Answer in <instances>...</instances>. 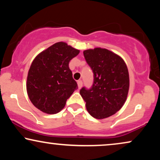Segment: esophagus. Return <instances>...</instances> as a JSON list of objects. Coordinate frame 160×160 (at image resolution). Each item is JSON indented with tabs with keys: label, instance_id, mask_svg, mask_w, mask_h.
Wrapping results in <instances>:
<instances>
[{
	"label": "esophagus",
	"instance_id": "1",
	"mask_svg": "<svg viewBox=\"0 0 160 160\" xmlns=\"http://www.w3.org/2000/svg\"><path fill=\"white\" fill-rule=\"evenodd\" d=\"M78 88L79 89H80L82 86V82L81 80H79V81H78Z\"/></svg>",
	"mask_w": 160,
	"mask_h": 160
}]
</instances>
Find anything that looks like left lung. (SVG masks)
<instances>
[{
    "label": "left lung",
    "mask_w": 160,
    "mask_h": 160,
    "mask_svg": "<svg viewBox=\"0 0 160 160\" xmlns=\"http://www.w3.org/2000/svg\"><path fill=\"white\" fill-rule=\"evenodd\" d=\"M83 54L94 72L92 88H82L80 92L87 111L98 120L112 116L120 110L128 97L126 63L120 55L106 48H89L84 50Z\"/></svg>",
    "instance_id": "left-lung-1"
}]
</instances>
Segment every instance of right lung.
Segmentation results:
<instances>
[{
    "mask_svg": "<svg viewBox=\"0 0 160 160\" xmlns=\"http://www.w3.org/2000/svg\"><path fill=\"white\" fill-rule=\"evenodd\" d=\"M80 50L65 42H58L35 57L26 80V91L32 103L46 114L60 112L78 88L68 67Z\"/></svg>",
    "mask_w": 160,
    "mask_h": 160,
    "instance_id": "right-lung-1",
    "label": "right lung"
}]
</instances>
